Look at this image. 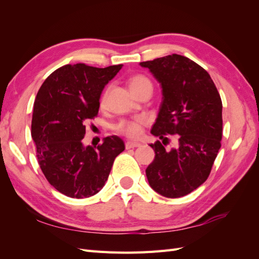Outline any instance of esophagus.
<instances>
[{"mask_svg":"<svg viewBox=\"0 0 259 259\" xmlns=\"http://www.w3.org/2000/svg\"><path fill=\"white\" fill-rule=\"evenodd\" d=\"M141 145L139 142H135V141H126L125 142V148L126 149H131V148H137V147H140Z\"/></svg>","mask_w":259,"mask_h":259,"instance_id":"obj_1","label":"esophagus"}]
</instances>
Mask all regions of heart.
<instances>
[{
  "instance_id": "heart-1",
  "label": "heart",
  "mask_w": 259,
  "mask_h": 259,
  "mask_svg": "<svg viewBox=\"0 0 259 259\" xmlns=\"http://www.w3.org/2000/svg\"><path fill=\"white\" fill-rule=\"evenodd\" d=\"M146 84H151L150 80L146 78L144 75H135L129 81V87L131 92L136 91L139 88L144 87ZM107 97V91L102 93L101 97V103H104ZM146 123V119L142 117H136L133 119H126V120H121L119 122L114 125V129L117 133L124 135L128 138H139L141 136L142 131H144V125Z\"/></svg>"
}]
</instances>
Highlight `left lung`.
Here are the masks:
<instances>
[{
	"instance_id": "8db88e82",
	"label": "left lung",
	"mask_w": 259,
	"mask_h": 259,
	"mask_svg": "<svg viewBox=\"0 0 259 259\" xmlns=\"http://www.w3.org/2000/svg\"><path fill=\"white\" fill-rule=\"evenodd\" d=\"M160 83L162 102L151 134L162 140L150 147L155 159L146 175L151 188L167 198L190 194L207 180L223 137V103L207 71L171 54L140 62ZM167 134L178 145L167 150Z\"/></svg>"
}]
</instances>
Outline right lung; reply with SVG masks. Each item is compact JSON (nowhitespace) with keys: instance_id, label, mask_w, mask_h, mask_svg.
<instances>
[{"instance_id":"obj_1","label":"right lung","mask_w":259,"mask_h":259,"mask_svg":"<svg viewBox=\"0 0 259 259\" xmlns=\"http://www.w3.org/2000/svg\"><path fill=\"white\" fill-rule=\"evenodd\" d=\"M121 68L63 65L37 92L31 125L37 162L50 185L65 196L82 199L98 194L124 150L118 136L104 138L97 149L82 142L87 122L98 114L103 88Z\"/></svg>"}]
</instances>
